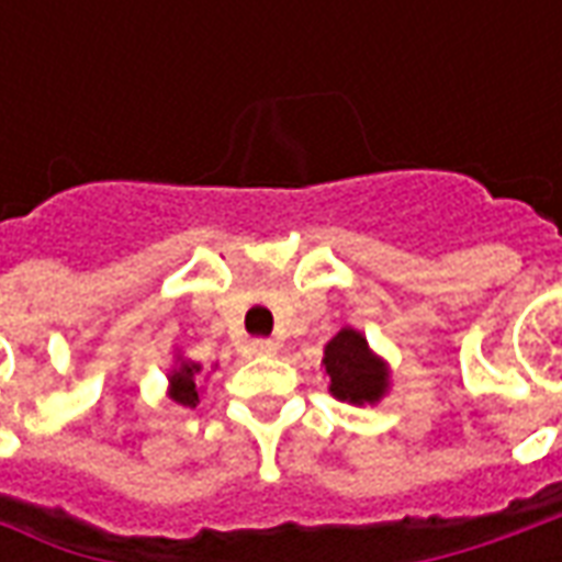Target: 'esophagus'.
Returning <instances> with one entry per match:
<instances>
[{
	"instance_id": "esophagus-1",
	"label": "esophagus",
	"mask_w": 562,
	"mask_h": 562,
	"mask_svg": "<svg viewBox=\"0 0 562 562\" xmlns=\"http://www.w3.org/2000/svg\"><path fill=\"white\" fill-rule=\"evenodd\" d=\"M252 352H256V355H273V352H277V342H273V340H252Z\"/></svg>"
}]
</instances>
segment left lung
<instances>
[{
	"instance_id": "obj_1",
	"label": "left lung",
	"mask_w": 562,
	"mask_h": 562,
	"mask_svg": "<svg viewBox=\"0 0 562 562\" xmlns=\"http://www.w3.org/2000/svg\"><path fill=\"white\" fill-rule=\"evenodd\" d=\"M322 367L330 379L328 391L342 403H379L389 391V367L379 355H373L361 330L342 328L325 346Z\"/></svg>"
}]
</instances>
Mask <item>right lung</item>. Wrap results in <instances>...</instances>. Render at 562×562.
<instances>
[{
	"label": "right lung",
	"instance_id": "1",
	"mask_svg": "<svg viewBox=\"0 0 562 562\" xmlns=\"http://www.w3.org/2000/svg\"><path fill=\"white\" fill-rule=\"evenodd\" d=\"M198 373H201V364H192V361H180L173 367L171 376V401L180 403V406H195L198 403Z\"/></svg>",
	"mask_w": 562,
	"mask_h": 562
}]
</instances>
